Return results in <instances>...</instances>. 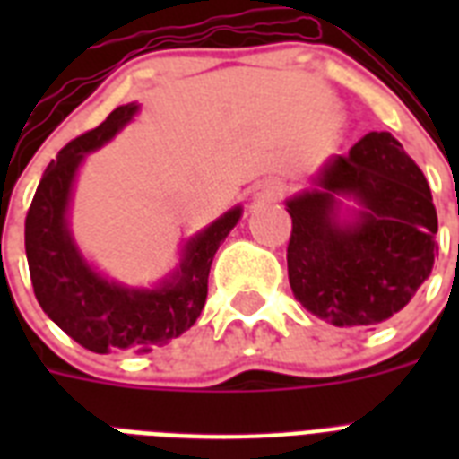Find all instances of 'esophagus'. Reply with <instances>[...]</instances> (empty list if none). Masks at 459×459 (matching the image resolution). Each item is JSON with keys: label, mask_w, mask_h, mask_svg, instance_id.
Here are the masks:
<instances>
[{"label": "esophagus", "mask_w": 459, "mask_h": 459, "mask_svg": "<svg viewBox=\"0 0 459 459\" xmlns=\"http://www.w3.org/2000/svg\"><path fill=\"white\" fill-rule=\"evenodd\" d=\"M281 193H283V183H281V180H264V183H259V186L255 187L252 200L272 202V200H279Z\"/></svg>", "instance_id": "esophagus-1"}]
</instances>
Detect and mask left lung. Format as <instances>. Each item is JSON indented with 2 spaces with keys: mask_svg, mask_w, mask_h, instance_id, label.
<instances>
[{
  "mask_svg": "<svg viewBox=\"0 0 459 459\" xmlns=\"http://www.w3.org/2000/svg\"><path fill=\"white\" fill-rule=\"evenodd\" d=\"M293 219L288 279L295 300L338 328H374L431 276V190L391 133H367L286 200Z\"/></svg>",
  "mask_w": 459,
  "mask_h": 459,
  "instance_id": "left-lung-1",
  "label": "left lung"
}]
</instances>
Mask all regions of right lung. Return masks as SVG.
Here are the masks:
<instances>
[{"instance_id": "add662e5", "label": "right lung", "mask_w": 459, "mask_h": 459, "mask_svg": "<svg viewBox=\"0 0 459 459\" xmlns=\"http://www.w3.org/2000/svg\"><path fill=\"white\" fill-rule=\"evenodd\" d=\"M138 111V102L117 107L97 128L71 140L42 173L25 216V257L39 307L64 333L97 355L150 352L186 333L207 300L216 250L243 216L238 204L195 233L176 269L154 288L126 286L97 272L68 226L75 176L85 154L107 145Z\"/></svg>"}]
</instances>
